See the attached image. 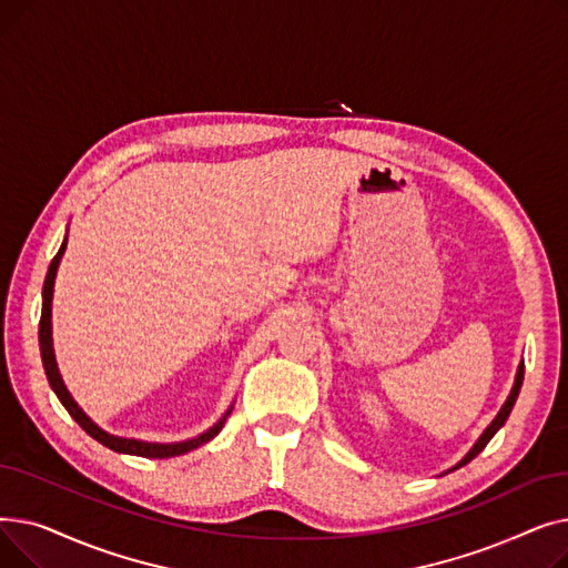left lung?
<instances>
[{
    "mask_svg": "<svg viewBox=\"0 0 568 568\" xmlns=\"http://www.w3.org/2000/svg\"><path fill=\"white\" fill-rule=\"evenodd\" d=\"M523 377H525V364L520 362L518 364V371H516V379H514V386H511V394L506 396V400H504V405L499 407V412H497V416L495 419L488 424V428L479 435V439L474 442V446L471 449L463 456V460L460 463H456L452 469H446V471H454V469H458V467H463V465H467L471 458H476L479 456L484 449H486V444L493 439V435L506 424V419H509V414H511V409H514V405H516V398H518V394H520V386H523Z\"/></svg>",
    "mask_w": 568,
    "mask_h": 568,
    "instance_id": "obj_1",
    "label": "left lung"
}]
</instances>
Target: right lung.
Returning <instances> with one entry per match:
<instances>
[{
  "label": "right lung",
  "instance_id": "right-lung-1",
  "mask_svg": "<svg viewBox=\"0 0 568 568\" xmlns=\"http://www.w3.org/2000/svg\"><path fill=\"white\" fill-rule=\"evenodd\" d=\"M67 244H69V236H64L62 246H59L57 255L52 257V262H50V266H48L45 283H43V308H41V322H39L41 359H43V368H45L48 382H50V386H52V392L57 394V398L62 400V405L69 409V414L80 424V428H82L87 435H92L97 442H101L103 446H108V449H112V452H116V454L142 456V458H172V456L189 454V452L197 449V446H202V444H206V442H212V439L223 430L225 419H227L232 407H234V400H232V405L225 409V414L221 416V419H219L212 428L200 433L197 437L184 439V442H144V439H135V437H119V435H112V433L103 430L97 422L89 419L87 412L75 403V398L71 396V392L67 389V384H64V379H62V373H59V366H57V359H54V347H52V294H54L57 268H59V262H62V257H64Z\"/></svg>",
  "mask_w": 568,
  "mask_h": 568
}]
</instances>
